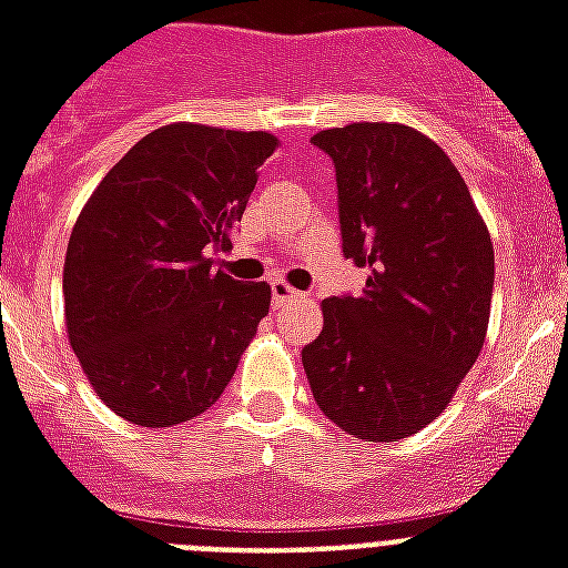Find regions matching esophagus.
<instances>
[{
	"mask_svg": "<svg viewBox=\"0 0 568 568\" xmlns=\"http://www.w3.org/2000/svg\"><path fill=\"white\" fill-rule=\"evenodd\" d=\"M303 294L297 292V288H292L288 283H283V280H274L271 283V301H274V310H285V306H292V303L301 301Z\"/></svg>",
	"mask_w": 568,
	"mask_h": 568,
	"instance_id": "34e87169",
	"label": "esophagus"
}]
</instances>
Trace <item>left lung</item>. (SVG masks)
I'll return each instance as SVG.
<instances>
[{"label":"left lung","instance_id":"obj_1","mask_svg":"<svg viewBox=\"0 0 568 568\" xmlns=\"http://www.w3.org/2000/svg\"><path fill=\"white\" fill-rule=\"evenodd\" d=\"M336 164L342 253L368 267L359 297H327L303 347L315 404L365 442L430 424L477 363L495 283L493 239L450 159L400 123L312 138Z\"/></svg>","mask_w":568,"mask_h":568}]
</instances>
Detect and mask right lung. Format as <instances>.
I'll return each mask as SVG.
<instances>
[{
    "label": "right lung",
    "mask_w": 568,
    "mask_h": 568,
    "mask_svg": "<svg viewBox=\"0 0 568 568\" xmlns=\"http://www.w3.org/2000/svg\"><path fill=\"white\" fill-rule=\"evenodd\" d=\"M276 150L267 132L171 123L120 159L73 226L64 318L109 409L171 427L223 395L271 306V285L212 271Z\"/></svg>",
    "instance_id": "add662e5"
}]
</instances>
